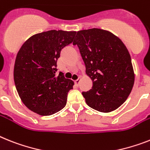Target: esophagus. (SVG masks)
<instances>
[{
	"label": "esophagus",
	"mask_w": 150,
	"mask_h": 150,
	"mask_svg": "<svg viewBox=\"0 0 150 150\" xmlns=\"http://www.w3.org/2000/svg\"><path fill=\"white\" fill-rule=\"evenodd\" d=\"M80 79H81V78L79 77V79H77V80H75V85H76V86H79V83H80Z\"/></svg>",
	"instance_id": "obj_1"
}]
</instances>
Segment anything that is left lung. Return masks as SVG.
Masks as SVG:
<instances>
[{
    "label": "left lung",
    "mask_w": 150,
    "mask_h": 150,
    "mask_svg": "<svg viewBox=\"0 0 150 150\" xmlns=\"http://www.w3.org/2000/svg\"><path fill=\"white\" fill-rule=\"evenodd\" d=\"M77 45L92 80L91 89L82 92L87 104L108 113L124 104L134 84V72L127 49L117 36L101 29L78 31Z\"/></svg>",
    "instance_id": "left-lung-1"
}]
</instances>
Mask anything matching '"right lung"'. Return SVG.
Returning a JSON list of instances; mask_svg holds the SVG:
<instances>
[{
    "mask_svg": "<svg viewBox=\"0 0 150 150\" xmlns=\"http://www.w3.org/2000/svg\"><path fill=\"white\" fill-rule=\"evenodd\" d=\"M75 31L50 30L33 35L19 50L13 69L15 86L30 110L50 116L66 104L74 82L57 71L61 50L71 43Z\"/></svg>",
    "mask_w": 150,
    "mask_h": 150,
    "instance_id": "1",
    "label": "right lung"
}]
</instances>
